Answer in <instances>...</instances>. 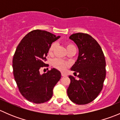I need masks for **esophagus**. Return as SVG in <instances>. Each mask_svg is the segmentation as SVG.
I'll return each mask as SVG.
<instances>
[{"instance_id":"obj_1","label":"esophagus","mask_w":120,"mask_h":120,"mask_svg":"<svg viewBox=\"0 0 120 120\" xmlns=\"http://www.w3.org/2000/svg\"><path fill=\"white\" fill-rule=\"evenodd\" d=\"M61 74L62 77H66V76H67V74L66 73H64V72H61Z\"/></svg>"}]
</instances>
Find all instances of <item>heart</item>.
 <instances>
[{
	"mask_svg": "<svg viewBox=\"0 0 120 120\" xmlns=\"http://www.w3.org/2000/svg\"><path fill=\"white\" fill-rule=\"evenodd\" d=\"M56 44L55 42H53L50 45V47L49 48V52H48L49 54H52L53 50H54V48L56 47ZM70 48H75V46L72 43H68V44L67 45V49ZM52 66L57 70H60V71H64L68 66V63L67 62L63 61V60H61V59H55L52 61Z\"/></svg>",
	"mask_w": 120,
	"mask_h": 120,
	"instance_id": "1",
	"label": "heart"
}]
</instances>
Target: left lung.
Wrapping results in <instances>:
<instances>
[{"instance_id": "obj_1", "label": "left lung", "mask_w": 120, "mask_h": 120, "mask_svg": "<svg viewBox=\"0 0 120 120\" xmlns=\"http://www.w3.org/2000/svg\"><path fill=\"white\" fill-rule=\"evenodd\" d=\"M69 38L79 50L78 59L71 68L78 73L77 80L69 75L70 82L67 89L69 99L77 105H86L95 100L100 94L106 78V60L97 41L87 34H73Z\"/></svg>"}]
</instances>
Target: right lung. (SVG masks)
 <instances>
[{
  "label": "right lung",
  "mask_w": 120,
  "mask_h": 120,
  "mask_svg": "<svg viewBox=\"0 0 120 120\" xmlns=\"http://www.w3.org/2000/svg\"><path fill=\"white\" fill-rule=\"evenodd\" d=\"M60 36L46 31L36 30L26 35L19 44L13 59L14 79L19 91L26 100L34 103H43L52 97L53 89L61 78L56 68L40 74L45 67L49 48Z\"/></svg>",
  "instance_id": "right-lung-1"
}]
</instances>
